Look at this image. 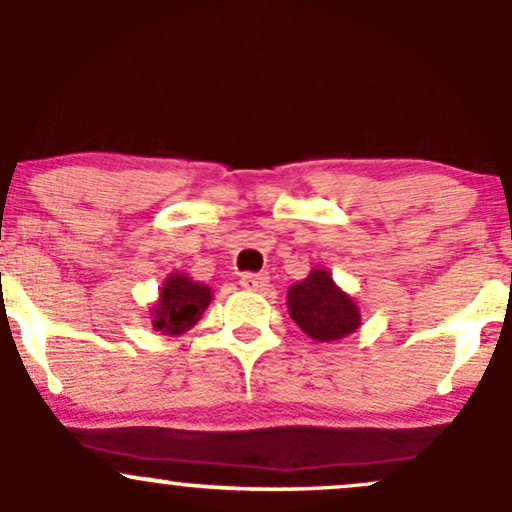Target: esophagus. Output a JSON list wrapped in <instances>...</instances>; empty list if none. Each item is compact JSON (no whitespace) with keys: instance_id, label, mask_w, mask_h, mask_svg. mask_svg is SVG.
<instances>
[{"instance_id":"obj_1","label":"esophagus","mask_w":512,"mask_h":512,"mask_svg":"<svg viewBox=\"0 0 512 512\" xmlns=\"http://www.w3.org/2000/svg\"><path fill=\"white\" fill-rule=\"evenodd\" d=\"M240 286L248 291H264L269 286V276L267 274H252L245 272L240 274Z\"/></svg>"}]
</instances>
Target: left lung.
I'll list each match as a JSON object with an SVG mask.
<instances>
[{"instance_id": "1", "label": "left lung", "mask_w": 512, "mask_h": 512, "mask_svg": "<svg viewBox=\"0 0 512 512\" xmlns=\"http://www.w3.org/2000/svg\"><path fill=\"white\" fill-rule=\"evenodd\" d=\"M289 313L317 342H334L361 325L356 303L334 286L330 272L315 269L289 289Z\"/></svg>"}]
</instances>
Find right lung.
Segmentation results:
<instances>
[{
	"instance_id": "obj_1",
	"label": "right lung",
	"mask_w": 512,
	"mask_h": 512,
	"mask_svg": "<svg viewBox=\"0 0 512 512\" xmlns=\"http://www.w3.org/2000/svg\"><path fill=\"white\" fill-rule=\"evenodd\" d=\"M209 301V286L197 284L185 274L168 276L154 308V327L163 334L187 332L202 317Z\"/></svg>"
}]
</instances>
